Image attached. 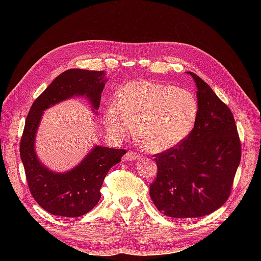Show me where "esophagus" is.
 Listing matches in <instances>:
<instances>
[{
  "label": "esophagus",
  "instance_id": "obj_1",
  "mask_svg": "<svg viewBox=\"0 0 261 261\" xmlns=\"http://www.w3.org/2000/svg\"><path fill=\"white\" fill-rule=\"evenodd\" d=\"M139 159H140V155L134 151H128L124 156L125 161H135V160H139Z\"/></svg>",
  "mask_w": 261,
  "mask_h": 261
}]
</instances>
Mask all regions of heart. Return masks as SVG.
<instances>
[{
  "label": "heart",
  "mask_w": 261,
  "mask_h": 261,
  "mask_svg": "<svg viewBox=\"0 0 261 261\" xmlns=\"http://www.w3.org/2000/svg\"><path fill=\"white\" fill-rule=\"evenodd\" d=\"M198 102L194 94L175 86L134 81L117 91L103 115L109 134L127 137L136 124V137L151 152L176 147L194 127Z\"/></svg>",
  "instance_id": "1"
}]
</instances>
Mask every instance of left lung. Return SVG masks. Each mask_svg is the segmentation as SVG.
I'll use <instances>...</instances> for the list:
<instances>
[{
	"label": "left lung",
	"mask_w": 261,
	"mask_h": 261,
	"mask_svg": "<svg viewBox=\"0 0 261 261\" xmlns=\"http://www.w3.org/2000/svg\"><path fill=\"white\" fill-rule=\"evenodd\" d=\"M187 74L197 87L198 115L186 139L155 154L149 189L158 210L176 219L207 216L224 204L242 155L231 110L199 76Z\"/></svg>",
	"instance_id": "8db88e82"
}]
</instances>
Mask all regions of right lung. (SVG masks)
I'll list each match as a JSON object with an SVG mask.
<instances>
[{
  "label": "right lung",
  "mask_w": 261,
  "mask_h": 261,
  "mask_svg": "<svg viewBox=\"0 0 261 261\" xmlns=\"http://www.w3.org/2000/svg\"><path fill=\"white\" fill-rule=\"evenodd\" d=\"M105 70L67 69L46 87L31 106L20 140V158L30 193L39 206L54 216L76 218L100 200V188L109 170L121 162L124 149L94 146L72 170L59 173L39 160L35 141L43 112L73 97H85L98 113L106 83Z\"/></svg>",
  "instance_id": "right-lung-1"
}]
</instances>
